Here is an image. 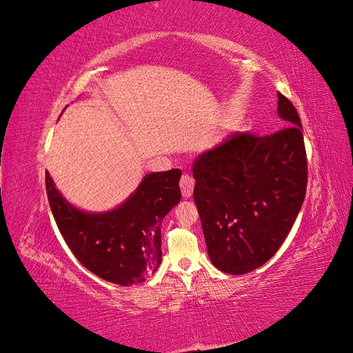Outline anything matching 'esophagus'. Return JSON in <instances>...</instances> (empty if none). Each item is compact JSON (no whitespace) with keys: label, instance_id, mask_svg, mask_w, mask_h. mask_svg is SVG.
<instances>
[{"label":"esophagus","instance_id":"34e87169","mask_svg":"<svg viewBox=\"0 0 353 353\" xmlns=\"http://www.w3.org/2000/svg\"><path fill=\"white\" fill-rule=\"evenodd\" d=\"M179 187H181V191H183V197L190 199L191 196H193V190H194L193 176L188 175V174H184L183 176H181Z\"/></svg>","mask_w":353,"mask_h":353}]
</instances>
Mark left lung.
Here are the masks:
<instances>
[{"label":"left lung","mask_w":353,"mask_h":353,"mask_svg":"<svg viewBox=\"0 0 353 353\" xmlns=\"http://www.w3.org/2000/svg\"><path fill=\"white\" fill-rule=\"evenodd\" d=\"M284 128L271 135L236 132L193 165L194 201L212 263L241 275L268 262L290 232L307 184L301 117L283 94Z\"/></svg>","instance_id":"obj_1"}]
</instances>
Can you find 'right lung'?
Wrapping results in <instances>:
<instances>
[{
  "mask_svg": "<svg viewBox=\"0 0 353 353\" xmlns=\"http://www.w3.org/2000/svg\"><path fill=\"white\" fill-rule=\"evenodd\" d=\"M179 169L153 172L121 206L92 213L74 208L46 174L52 216L85 268L119 285L145 281L162 262V219L181 200Z\"/></svg>",
  "mask_w": 353,
  "mask_h": 353,
  "instance_id": "right-lung-1",
  "label": "right lung"
}]
</instances>
